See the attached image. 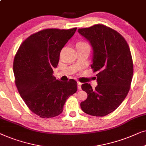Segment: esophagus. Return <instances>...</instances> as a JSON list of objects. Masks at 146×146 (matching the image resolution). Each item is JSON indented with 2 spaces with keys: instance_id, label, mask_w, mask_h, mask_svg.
Segmentation results:
<instances>
[{
  "instance_id": "1",
  "label": "esophagus",
  "mask_w": 146,
  "mask_h": 146,
  "mask_svg": "<svg viewBox=\"0 0 146 146\" xmlns=\"http://www.w3.org/2000/svg\"><path fill=\"white\" fill-rule=\"evenodd\" d=\"M81 85H82V83L81 82H77V87H78V89L79 90H81Z\"/></svg>"
}]
</instances>
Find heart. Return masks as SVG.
Segmentation results:
<instances>
[{
	"label": "heart",
	"instance_id": "obj_1",
	"mask_svg": "<svg viewBox=\"0 0 146 146\" xmlns=\"http://www.w3.org/2000/svg\"><path fill=\"white\" fill-rule=\"evenodd\" d=\"M77 45L79 46H89V44L86 42H80L77 44ZM90 47V46H89Z\"/></svg>",
	"mask_w": 146,
	"mask_h": 146
}]
</instances>
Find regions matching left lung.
<instances>
[{"label":"left lung","mask_w":146,"mask_h":146,"mask_svg":"<svg viewBox=\"0 0 146 146\" xmlns=\"http://www.w3.org/2000/svg\"><path fill=\"white\" fill-rule=\"evenodd\" d=\"M78 32L89 40L93 49V72H98V86L89 83L81 88L87 93L81 103L85 113L103 117L115 111L129 92L133 73L131 51L123 36L110 27L97 24Z\"/></svg>","instance_id":"1"}]
</instances>
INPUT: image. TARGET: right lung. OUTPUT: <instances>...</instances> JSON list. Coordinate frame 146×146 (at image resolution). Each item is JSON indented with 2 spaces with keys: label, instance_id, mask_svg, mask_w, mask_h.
Wrapping results in <instances>:
<instances>
[{
  "label": "right lung",
  "instance_id": "right-lung-1",
  "mask_svg": "<svg viewBox=\"0 0 146 146\" xmlns=\"http://www.w3.org/2000/svg\"><path fill=\"white\" fill-rule=\"evenodd\" d=\"M76 30L42 29L23 40L15 55L17 88L29 110L42 118L61 114L67 99L77 90L74 79L62 82L53 75L60 52Z\"/></svg>",
  "mask_w": 146,
  "mask_h": 146
}]
</instances>
